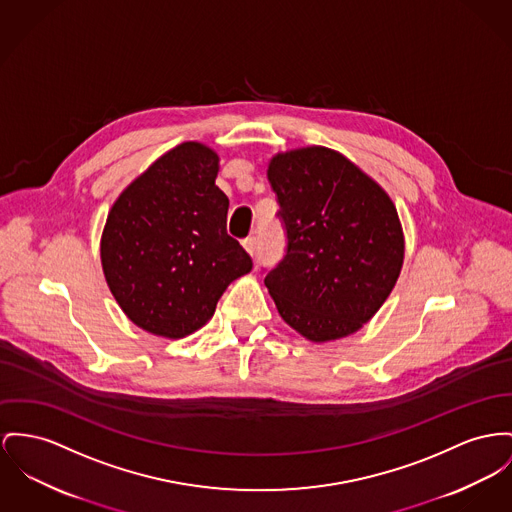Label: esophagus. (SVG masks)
I'll return each instance as SVG.
<instances>
[{
    "label": "esophagus",
    "instance_id": "esophagus-1",
    "mask_svg": "<svg viewBox=\"0 0 512 512\" xmlns=\"http://www.w3.org/2000/svg\"><path fill=\"white\" fill-rule=\"evenodd\" d=\"M256 244H258L256 237H248V239L242 240V246H244V250H246L250 256L256 254Z\"/></svg>",
    "mask_w": 512,
    "mask_h": 512
}]
</instances>
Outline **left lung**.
I'll return each mask as SVG.
<instances>
[{
	"label": "left lung",
	"mask_w": 512,
	"mask_h": 512,
	"mask_svg": "<svg viewBox=\"0 0 512 512\" xmlns=\"http://www.w3.org/2000/svg\"><path fill=\"white\" fill-rule=\"evenodd\" d=\"M268 180L287 231V254L264 279L279 316L314 343L355 334L402 272L396 205L369 174L322 145L273 155Z\"/></svg>",
	"instance_id": "8db88e82"
}]
</instances>
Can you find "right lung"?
Returning a JSON list of instances; mask_svg holds the SVG:
<instances>
[{"label":"right lung","instance_id":"right-lung-1","mask_svg":"<svg viewBox=\"0 0 512 512\" xmlns=\"http://www.w3.org/2000/svg\"><path fill=\"white\" fill-rule=\"evenodd\" d=\"M219 155L184 141L112 204L101 264L116 303L141 330L180 340L213 316L231 281L252 270L227 235L229 198L215 186Z\"/></svg>","mask_w":512,"mask_h":512}]
</instances>
